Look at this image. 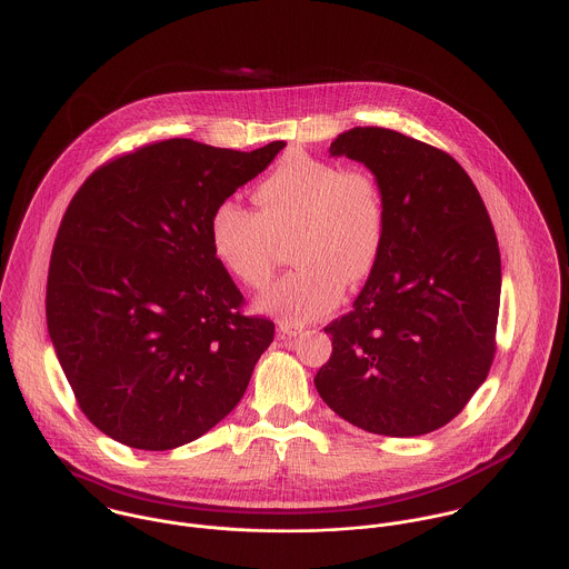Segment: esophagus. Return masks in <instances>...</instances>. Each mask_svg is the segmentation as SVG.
<instances>
[{
    "label": "esophagus",
    "instance_id": "34e87169",
    "mask_svg": "<svg viewBox=\"0 0 569 569\" xmlns=\"http://www.w3.org/2000/svg\"><path fill=\"white\" fill-rule=\"evenodd\" d=\"M302 332V326L291 325V322H280L278 325V335L280 337H296Z\"/></svg>",
    "mask_w": 569,
    "mask_h": 569
}]
</instances>
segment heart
Listing matches in <instances>:
<instances>
[{
	"instance_id": "b5f03b06",
	"label": "heart",
	"mask_w": 569,
	"mask_h": 569,
	"mask_svg": "<svg viewBox=\"0 0 569 569\" xmlns=\"http://www.w3.org/2000/svg\"><path fill=\"white\" fill-rule=\"evenodd\" d=\"M251 197L258 212L226 199L208 230L217 260L249 289L269 284L280 243L293 239L291 258L300 264L258 300L260 309L311 320L339 302L346 282L359 284L375 271L388 237V197L372 168L289 153Z\"/></svg>"
}]
</instances>
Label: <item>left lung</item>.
<instances>
[{
	"label": "left lung",
	"mask_w": 569,
	"mask_h": 569,
	"mask_svg": "<svg viewBox=\"0 0 569 569\" xmlns=\"http://www.w3.org/2000/svg\"><path fill=\"white\" fill-rule=\"evenodd\" d=\"M372 168L388 197L381 258L352 309L325 326L316 375L326 406L381 436H422L453 420L497 350L499 244L467 170L442 149L381 127L330 144Z\"/></svg>",
	"instance_id": "left-lung-1"
}]
</instances>
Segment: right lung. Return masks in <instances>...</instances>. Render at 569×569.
<instances>
[{
    "mask_svg": "<svg viewBox=\"0 0 569 569\" xmlns=\"http://www.w3.org/2000/svg\"><path fill=\"white\" fill-rule=\"evenodd\" d=\"M284 142L251 153L172 138L93 170L52 247L46 318L82 413L144 451L181 447L243 399L276 326L210 247V214Z\"/></svg>",
    "mask_w": 569,
    "mask_h": 569,
    "instance_id": "1",
    "label": "right lung"
}]
</instances>
